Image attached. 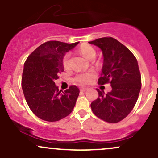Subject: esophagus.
Returning <instances> with one entry per match:
<instances>
[{"mask_svg": "<svg viewBox=\"0 0 158 158\" xmlns=\"http://www.w3.org/2000/svg\"><path fill=\"white\" fill-rule=\"evenodd\" d=\"M80 90H81V91H82V92H85L86 90H88V88H81Z\"/></svg>", "mask_w": 158, "mask_h": 158, "instance_id": "esophagus-1", "label": "esophagus"}]
</instances>
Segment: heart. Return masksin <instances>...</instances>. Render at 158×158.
<instances>
[{
  "label": "heart",
  "mask_w": 158,
  "mask_h": 158,
  "mask_svg": "<svg viewBox=\"0 0 158 158\" xmlns=\"http://www.w3.org/2000/svg\"><path fill=\"white\" fill-rule=\"evenodd\" d=\"M79 52L86 59H89V60H92L95 58L96 56V50L93 47H91L89 44H82L81 45L80 48L79 49ZM70 53L68 52L63 57V66L64 68H68L69 65H70ZM95 73L93 72H87V73H82L78 74L74 78V81H77L79 84L82 85H89L93 79L95 78Z\"/></svg>",
  "instance_id": "1"
}]
</instances>
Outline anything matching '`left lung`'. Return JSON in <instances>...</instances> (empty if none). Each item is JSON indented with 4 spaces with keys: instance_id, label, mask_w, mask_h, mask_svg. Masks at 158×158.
<instances>
[{
    "instance_id": "left-lung-1",
    "label": "left lung",
    "mask_w": 158,
    "mask_h": 158,
    "mask_svg": "<svg viewBox=\"0 0 158 158\" xmlns=\"http://www.w3.org/2000/svg\"><path fill=\"white\" fill-rule=\"evenodd\" d=\"M89 43L100 48L104 58L98 83H110L112 88L106 94L97 89L99 97L90 104L92 111L106 122L118 123L133 109L140 91L141 75L137 59L114 38H101Z\"/></svg>"
}]
</instances>
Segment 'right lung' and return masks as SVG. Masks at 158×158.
I'll use <instances>...</instances> for the list:
<instances>
[{
  "instance_id": "add662e5",
  "label": "right lung",
  "mask_w": 158,
  "mask_h": 158,
  "mask_svg": "<svg viewBox=\"0 0 158 158\" xmlns=\"http://www.w3.org/2000/svg\"><path fill=\"white\" fill-rule=\"evenodd\" d=\"M78 43L47 41L36 48L25 61L21 81L23 95L30 110L43 120L59 121L73 110L79 88L73 85L63 92L54 81L64 71L62 60L65 53Z\"/></svg>"
}]
</instances>
